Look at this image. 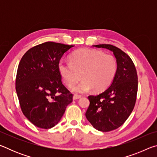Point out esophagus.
Instances as JSON below:
<instances>
[{"label": "esophagus", "instance_id": "34e87169", "mask_svg": "<svg viewBox=\"0 0 157 157\" xmlns=\"http://www.w3.org/2000/svg\"><path fill=\"white\" fill-rule=\"evenodd\" d=\"M81 98L80 95H74L73 97V100H78L79 98Z\"/></svg>", "mask_w": 157, "mask_h": 157}]
</instances>
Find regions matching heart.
Here are the masks:
<instances>
[{
	"label": "heart",
	"instance_id": "heart-1",
	"mask_svg": "<svg viewBox=\"0 0 157 157\" xmlns=\"http://www.w3.org/2000/svg\"><path fill=\"white\" fill-rule=\"evenodd\" d=\"M70 62L60 61L58 70L63 82L72 86L80 78V83L73 86L75 94H84L91 89L94 91H104L112 82L117 71L116 58L100 50L82 48L71 53Z\"/></svg>",
	"mask_w": 157,
	"mask_h": 157
}]
</instances>
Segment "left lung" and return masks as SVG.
I'll return each mask as SVG.
<instances>
[{
    "label": "left lung",
    "instance_id": "left-lung-1",
    "mask_svg": "<svg viewBox=\"0 0 157 157\" xmlns=\"http://www.w3.org/2000/svg\"><path fill=\"white\" fill-rule=\"evenodd\" d=\"M93 46L113 53L117 71L109 88L88 97L90 105L85 115L95 129L109 132L121 127L134 109L138 91L137 73L131 58L118 48L110 44Z\"/></svg>",
    "mask_w": 157,
    "mask_h": 157
}]
</instances>
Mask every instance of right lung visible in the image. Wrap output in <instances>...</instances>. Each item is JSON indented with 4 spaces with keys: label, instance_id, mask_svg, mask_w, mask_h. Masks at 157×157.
Returning <instances> with one entry per match:
<instances>
[{
    "label": "right lung",
    "instance_id": "add662e5",
    "mask_svg": "<svg viewBox=\"0 0 157 157\" xmlns=\"http://www.w3.org/2000/svg\"><path fill=\"white\" fill-rule=\"evenodd\" d=\"M73 46L45 42L28 50L18 64L16 91L21 109L39 128L56 125L72 102L73 94L62 84L58 63Z\"/></svg>",
    "mask_w": 157,
    "mask_h": 157
}]
</instances>
